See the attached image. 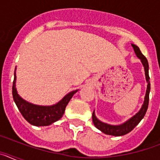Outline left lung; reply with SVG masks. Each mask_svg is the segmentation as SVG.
I'll list each match as a JSON object with an SVG mask.
<instances>
[{
    "instance_id": "left-lung-1",
    "label": "left lung",
    "mask_w": 160,
    "mask_h": 160,
    "mask_svg": "<svg viewBox=\"0 0 160 160\" xmlns=\"http://www.w3.org/2000/svg\"><path fill=\"white\" fill-rule=\"evenodd\" d=\"M131 46L134 49V51H135V53L136 54L137 57L140 59L141 62L143 66L144 71H145V78H146L148 86H147L146 94H145V97H144L143 103H142L140 110L135 115H133L129 119H128L122 123L118 124V125H112V124L102 122L96 117L95 111H93L92 119L94 125L98 129L100 130L102 132L106 134V135H113V136H122L124 135H127L128 133L131 132L140 122V121L143 118L144 115L146 114L147 110H148V103H149L150 90H151V83H150L149 77V65H148V60L145 58V56L142 54V52L140 51L139 48L135 46V44H131Z\"/></svg>"
}]
</instances>
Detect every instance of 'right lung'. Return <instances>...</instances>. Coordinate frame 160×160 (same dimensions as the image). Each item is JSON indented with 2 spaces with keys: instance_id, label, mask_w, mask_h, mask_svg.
I'll list each match as a JSON object with an SVG mask.
<instances>
[{
  "instance_id": "obj_1",
  "label": "right lung",
  "mask_w": 160,
  "mask_h": 160,
  "mask_svg": "<svg viewBox=\"0 0 160 160\" xmlns=\"http://www.w3.org/2000/svg\"><path fill=\"white\" fill-rule=\"evenodd\" d=\"M16 69L14 71V80L12 82V97L16 103L18 110L22 114V116L28 122L36 127L49 126L53 122H57L62 117L66 107L69 103L73 95L78 90H73L68 93L62 98L58 102L51 106L36 105L33 103L23 99L18 94L16 88Z\"/></svg>"
}]
</instances>
